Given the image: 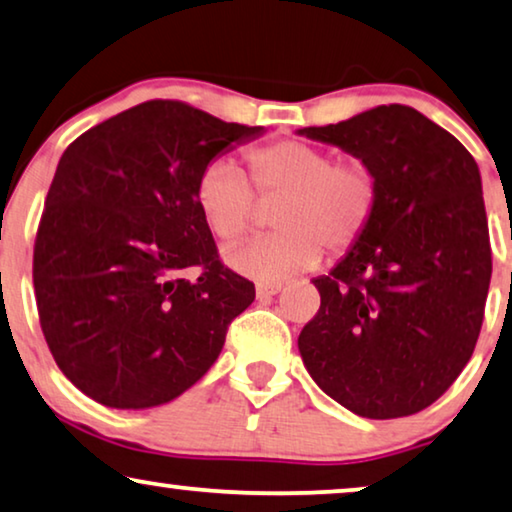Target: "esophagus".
I'll return each instance as SVG.
<instances>
[{
  "mask_svg": "<svg viewBox=\"0 0 512 512\" xmlns=\"http://www.w3.org/2000/svg\"><path fill=\"white\" fill-rule=\"evenodd\" d=\"M283 290V283H259L257 285V299H271L273 294Z\"/></svg>",
  "mask_w": 512,
  "mask_h": 512,
  "instance_id": "obj_1",
  "label": "esophagus"
}]
</instances>
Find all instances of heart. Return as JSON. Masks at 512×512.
I'll list each match as a JSON object with an SVG mask.
<instances>
[{"label":"heart","mask_w":512,"mask_h":512,"mask_svg":"<svg viewBox=\"0 0 512 512\" xmlns=\"http://www.w3.org/2000/svg\"><path fill=\"white\" fill-rule=\"evenodd\" d=\"M250 178L229 157L211 160L194 183L206 227L222 241L246 236L262 218V204H278V232L227 250L243 276L276 283L331 255L355 248L378 211L380 185L362 157H341L304 141H273L246 155Z\"/></svg>","instance_id":"obj_1"}]
</instances>
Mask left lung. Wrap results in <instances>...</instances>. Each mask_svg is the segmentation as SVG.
I'll use <instances>...</instances> for the list:
<instances>
[{
  "label": "left lung",
  "instance_id": "1",
  "mask_svg": "<svg viewBox=\"0 0 512 512\" xmlns=\"http://www.w3.org/2000/svg\"><path fill=\"white\" fill-rule=\"evenodd\" d=\"M299 134L373 167L369 232L329 276L301 329L311 378L355 415L392 420L431 406L473 355L492 278L478 164L450 132L403 104Z\"/></svg>",
  "mask_w": 512,
  "mask_h": 512
}]
</instances>
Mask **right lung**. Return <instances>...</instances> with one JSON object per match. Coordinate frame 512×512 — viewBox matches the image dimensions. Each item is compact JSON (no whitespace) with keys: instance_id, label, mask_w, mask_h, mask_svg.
<instances>
[{"instance_id":"add662e5","label":"right lung","mask_w":512,"mask_h":512,"mask_svg":"<svg viewBox=\"0 0 512 512\" xmlns=\"http://www.w3.org/2000/svg\"><path fill=\"white\" fill-rule=\"evenodd\" d=\"M262 127L150 99L64 150L37 241L34 294L60 371L111 408L176 399L218 359L255 285L222 264L194 201L201 169ZM197 268L190 281L185 270Z\"/></svg>"}]
</instances>
